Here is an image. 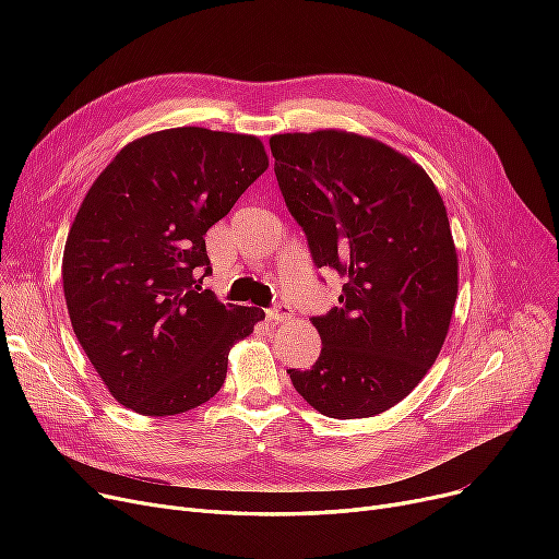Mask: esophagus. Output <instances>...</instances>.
I'll list each match as a JSON object with an SVG mask.
<instances>
[{
  "instance_id": "obj_1",
  "label": "esophagus",
  "mask_w": 559,
  "mask_h": 559,
  "mask_svg": "<svg viewBox=\"0 0 559 559\" xmlns=\"http://www.w3.org/2000/svg\"><path fill=\"white\" fill-rule=\"evenodd\" d=\"M267 319L274 321V324H278V321H292V319H295V312H292V308L287 304H278L272 310H267Z\"/></svg>"
}]
</instances>
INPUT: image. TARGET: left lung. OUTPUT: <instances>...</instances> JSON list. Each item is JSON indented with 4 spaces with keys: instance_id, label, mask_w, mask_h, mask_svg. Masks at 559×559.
Here are the masks:
<instances>
[{
    "instance_id": "1",
    "label": "left lung",
    "mask_w": 559,
    "mask_h": 559,
    "mask_svg": "<svg viewBox=\"0 0 559 559\" xmlns=\"http://www.w3.org/2000/svg\"><path fill=\"white\" fill-rule=\"evenodd\" d=\"M289 213L317 267H333L340 308L312 317L321 354L289 369L295 390L333 419L385 413L435 365L457 299V251L426 169L394 146L342 129L270 138Z\"/></svg>"
}]
</instances>
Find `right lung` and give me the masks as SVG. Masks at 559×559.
<instances>
[{
	"instance_id": "right-lung-1",
	"label": "right lung",
	"mask_w": 559,
	"mask_h": 559,
	"mask_svg": "<svg viewBox=\"0 0 559 559\" xmlns=\"http://www.w3.org/2000/svg\"><path fill=\"white\" fill-rule=\"evenodd\" d=\"M267 167L255 135L176 127L122 146L85 192L63 251L66 304L87 360L133 413L213 399L233 344L264 319L199 283L213 272L205 230Z\"/></svg>"
}]
</instances>
